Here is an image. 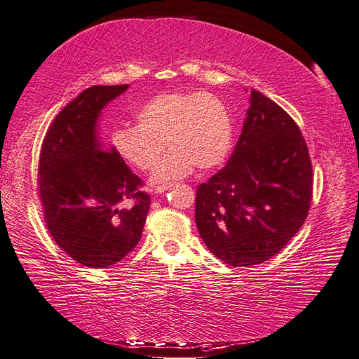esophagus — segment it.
I'll use <instances>...</instances> for the list:
<instances>
[{
  "instance_id": "esophagus-1",
  "label": "esophagus",
  "mask_w": 359,
  "mask_h": 359,
  "mask_svg": "<svg viewBox=\"0 0 359 359\" xmlns=\"http://www.w3.org/2000/svg\"><path fill=\"white\" fill-rule=\"evenodd\" d=\"M168 188H170V184H163V185H158V187L156 188V193H157V194H161V193H165Z\"/></svg>"
}]
</instances>
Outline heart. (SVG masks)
<instances>
[{"label":"heart","mask_w":359,"mask_h":359,"mask_svg":"<svg viewBox=\"0 0 359 359\" xmlns=\"http://www.w3.org/2000/svg\"><path fill=\"white\" fill-rule=\"evenodd\" d=\"M137 126L118 129L111 143L118 156L140 171H152L166 146L154 182L177 179L196 165L208 170L226 158L231 143V121L219 97L198 93L157 95L137 111Z\"/></svg>","instance_id":"1"}]
</instances>
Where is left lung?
Here are the masks:
<instances>
[{"instance_id":"8db88e82","label":"left lung","mask_w":359,"mask_h":359,"mask_svg":"<svg viewBox=\"0 0 359 359\" xmlns=\"http://www.w3.org/2000/svg\"><path fill=\"white\" fill-rule=\"evenodd\" d=\"M311 198L313 165L299 126L252 90L229 161L196 191L201 238L235 268L268 262L304 226Z\"/></svg>"}]
</instances>
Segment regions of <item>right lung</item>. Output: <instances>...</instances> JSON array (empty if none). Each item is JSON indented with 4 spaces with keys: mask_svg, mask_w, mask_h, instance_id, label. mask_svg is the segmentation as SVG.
<instances>
[{
    "mask_svg": "<svg viewBox=\"0 0 359 359\" xmlns=\"http://www.w3.org/2000/svg\"><path fill=\"white\" fill-rule=\"evenodd\" d=\"M128 86H95L63 107L40 149L37 189L45 226L74 262L110 268L142 238L151 196L143 180L96 135V119Z\"/></svg>",
    "mask_w": 359,
    "mask_h": 359,
    "instance_id": "add662e5",
    "label": "right lung"
}]
</instances>
